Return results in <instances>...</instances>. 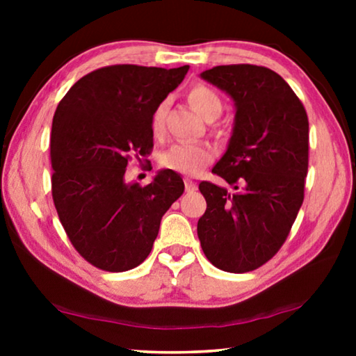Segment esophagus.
I'll return each instance as SVG.
<instances>
[{
    "label": "esophagus",
    "instance_id": "obj_1",
    "mask_svg": "<svg viewBox=\"0 0 356 356\" xmlns=\"http://www.w3.org/2000/svg\"><path fill=\"white\" fill-rule=\"evenodd\" d=\"M184 188H186V191H196V183L193 181V179H184Z\"/></svg>",
    "mask_w": 356,
    "mask_h": 356
}]
</instances>
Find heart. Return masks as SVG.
<instances>
[{
	"instance_id": "obj_1",
	"label": "heart",
	"mask_w": 356,
	"mask_h": 356,
	"mask_svg": "<svg viewBox=\"0 0 356 356\" xmlns=\"http://www.w3.org/2000/svg\"><path fill=\"white\" fill-rule=\"evenodd\" d=\"M189 104L202 118L212 121L218 118L223 111V102L220 95L211 87L199 84L189 90ZM167 120V102L157 105L150 118V129L155 136H160L165 129ZM216 157V150L206 143H181L175 144L168 150H165L160 157V165L163 168L183 175H197L204 167H207Z\"/></svg>"
}]
</instances>
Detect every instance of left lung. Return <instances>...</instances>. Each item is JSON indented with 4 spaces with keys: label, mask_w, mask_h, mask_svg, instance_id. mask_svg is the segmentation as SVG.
Here are the masks:
<instances>
[{
    "label": "left lung",
    "mask_w": 356,
    "mask_h": 356,
    "mask_svg": "<svg viewBox=\"0 0 356 356\" xmlns=\"http://www.w3.org/2000/svg\"><path fill=\"white\" fill-rule=\"evenodd\" d=\"M201 77L235 100L233 136L212 173L238 191L199 183L207 209L197 222V236L217 269L243 274L279 252L303 204L308 115L291 87L269 67L225 65Z\"/></svg>",
    "instance_id": "8db88e82"
}]
</instances>
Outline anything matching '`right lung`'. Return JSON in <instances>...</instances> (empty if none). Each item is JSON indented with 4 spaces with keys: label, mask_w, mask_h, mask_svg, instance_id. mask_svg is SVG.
I'll use <instances>...</instances> for the list:
<instances>
[{
    "label": "right lung",
    "mask_w": 356,
    "mask_h": 356,
    "mask_svg": "<svg viewBox=\"0 0 356 356\" xmlns=\"http://www.w3.org/2000/svg\"><path fill=\"white\" fill-rule=\"evenodd\" d=\"M189 66L111 65L81 77L51 126V196L74 250L97 269L124 272L152 251L160 220L184 183L162 170L152 183H124L128 162L154 149L150 118Z\"/></svg>",
    "instance_id": "right-lung-1"
}]
</instances>
